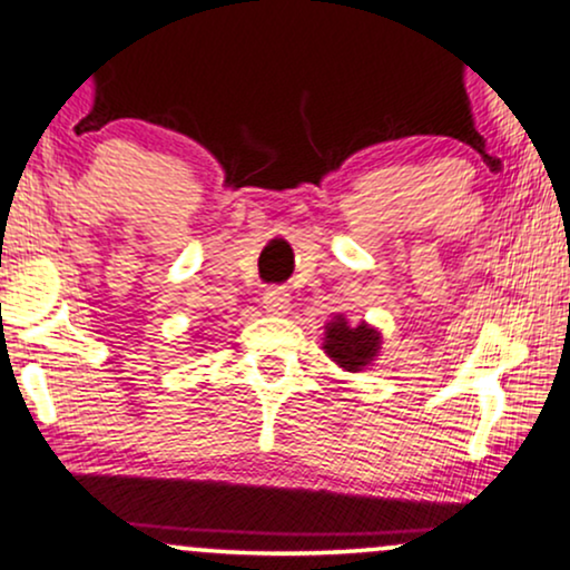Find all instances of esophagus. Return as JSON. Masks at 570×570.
Returning a JSON list of instances; mask_svg holds the SVG:
<instances>
[{"instance_id": "esophagus-1", "label": "esophagus", "mask_w": 570, "mask_h": 570, "mask_svg": "<svg viewBox=\"0 0 570 570\" xmlns=\"http://www.w3.org/2000/svg\"><path fill=\"white\" fill-rule=\"evenodd\" d=\"M263 303L271 313H286V311H289V303H292L289 289H286V286H271V289L265 292Z\"/></svg>"}]
</instances>
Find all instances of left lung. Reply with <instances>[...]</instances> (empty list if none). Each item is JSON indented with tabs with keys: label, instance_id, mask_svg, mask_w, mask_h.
<instances>
[{
	"label": "left lung",
	"instance_id": "8db88e82",
	"mask_svg": "<svg viewBox=\"0 0 570 570\" xmlns=\"http://www.w3.org/2000/svg\"><path fill=\"white\" fill-rule=\"evenodd\" d=\"M377 345H381V335L375 330H370L367 324L348 326L343 316H337L335 322L326 326L324 351L330 353L332 362H337L340 367H345L348 372L367 367L372 358H375Z\"/></svg>",
	"mask_w": 570,
	"mask_h": 570
}]
</instances>
